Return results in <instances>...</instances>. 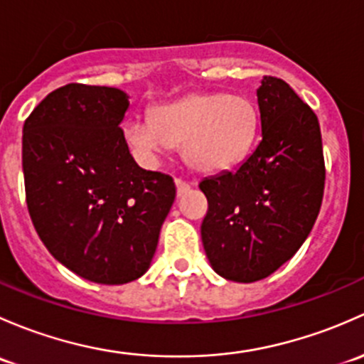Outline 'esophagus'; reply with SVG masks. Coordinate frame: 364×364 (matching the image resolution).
Returning a JSON list of instances; mask_svg holds the SVG:
<instances>
[{
    "label": "esophagus",
    "instance_id": "34e87169",
    "mask_svg": "<svg viewBox=\"0 0 364 364\" xmlns=\"http://www.w3.org/2000/svg\"><path fill=\"white\" fill-rule=\"evenodd\" d=\"M175 186H177V194H178V196H183V194H186L187 191L191 189L189 183H187L186 181H182V178H175Z\"/></svg>",
    "mask_w": 364,
    "mask_h": 364
}]
</instances>
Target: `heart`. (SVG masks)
Here are the masks:
<instances>
[{
    "label": "heart",
    "instance_id": "heart-1",
    "mask_svg": "<svg viewBox=\"0 0 364 364\" xmlns=\"http://www.w3.org/2000/svg\"><path fill=\"white\" fill-rule=\"evenodd\" d=\"M259 134V110L245 96L198 92L157 107L151 119H131L124 138L145 161L168 147H182L183 159L201 173H220L242 163Z\"/></svg>",
    "mask_w": 364,
    "mask_h": 364
}]
</instances>
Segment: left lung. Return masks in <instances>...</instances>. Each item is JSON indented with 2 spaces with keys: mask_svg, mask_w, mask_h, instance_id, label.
Instances as JSON below:
<instances>
[{
  "mask_svg": "<svg viewBox=\"0 0 364 364\" xmlns=\"http://www.w3.org/2000/svg\"><path fill=\"white\" fill-rule=\"evenodd\" d=\"M261 141L235 171L200 182L208 200L201 240L213 272L266 279L298 252L324 194L321 127L312 108L275 77L257 89Z\"/></svg>",
  "mask_w": 364,
  "mask_h": 364,
  "instance_id": "left-lung-1",
  "label": "left lung"
}]
</instances>
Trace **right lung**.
Here are the masks:
<instances>
[{"label":"right lung","instance_id":"1","mask_svg":"<svg viewBox=\"0 0 364 364\" xmlns=\"http://www.w3.org/2000/svg\"><path fill=\"white\" fill-rule=\"evenodd\" d=\"M124 91L68 84L24 122L26 201L48 252L82 279L117 286L136 280L154 257L175 201L170 175L147 171L127 149Z\"/></svg>","mask_w":364,"mask_h":364}]
</instances>
